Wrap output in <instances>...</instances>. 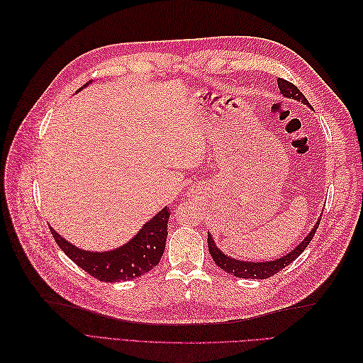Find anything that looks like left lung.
<instances>
[{
  "label": "left lung",
  "instance_id": "obj_1",
  "mask_svg": "<svg viewBox=\"0 0 363 363\" xmlns=\"http://www.w3.org/2000/svg\"><path fill=\"white\" fill-rule=\"evenodd\" d=\"M277 84H279L280 94L283 96L294 98V100L301 101L307 107H311V103L307 101V98L300 92V89L295 84L289 83L288 80H283V79H277ZM320 223H321V219H318L316 224L311 230V233L301 240V244H298L291 252H288L286 256H283V257L276 259V260H271V262H244V260L232 259L230 256L224 255V252L216 247L215 240L212 239L211 233H207L208 252H211V256L213 257L216 265L221 268V269H224L225 272L232 274V276L240 277V279H259V280H263V279H268V277L274 276V274H277L280 269L286 268L289 263H292L296 257L301 255V252L306 250V247L311 244V240H312V238H313V235L316 232L318 225H320Z\"/></svg>",
  "mask_w": 363,
  "mask_h": 363
}]
</instances>
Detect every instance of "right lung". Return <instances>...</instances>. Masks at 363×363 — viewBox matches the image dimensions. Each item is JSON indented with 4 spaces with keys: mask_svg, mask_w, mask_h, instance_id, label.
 <instances>
[{
    "mask_svg": "<svg viewBox=\"0 0 363 363\" xmlns=\"http://www.w3.org/2000/svg\"><path fill=\"white\" fill-rule=\"evenodd\" d=\"M87 84L89 83H86L83 87ZM83 87H80L79 91H82ZM169 215L168 207L162 208L127 244L101 252L77 248L62 238L52 227L50 228L57 245L75 265H79L96 280L113 283L144 276L157 265L164 251V244H167Z\"/></svg>",
    "mask_w": 363,
    "mask_h": 363,
    "instance_id": "add662e5",
    "label": "right lung"
}]
</instances>
